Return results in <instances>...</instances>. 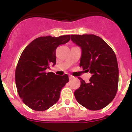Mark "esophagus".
Segmentation results:
<instances>
[{
  "label": "esophagus",
  "mask_w": 132,
  "mask_h": 132,
  "mask_svg": "<svg viewBox=\"0 0 132 132\" xmlns=\"http://www.w3.org/2000/svg\"><path fill=\"white\" fill-rule=\"evenodd\" d=\"M73 78H74V77H73V76H71V75L69 76V79L70 80H72V79H73Z\"/></svg>",
  "instance_id": "34e87169"
}]
</instances>
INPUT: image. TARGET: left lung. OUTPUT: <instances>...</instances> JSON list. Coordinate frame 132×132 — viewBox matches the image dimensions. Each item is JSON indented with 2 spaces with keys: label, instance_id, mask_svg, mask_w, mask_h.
I'll return each instance as SVG.
<instances>
[{
  "label": "left lung",
  "instance_id": "obj_1",
  "mask_svg": "<svg viewBox=\"0 0 132 132\" xmlns=\"http://www.w3.org/2000/svg\"><path fill=\"white\" fill-rule=\"evenodd\" d=\"M71 39L82 49L80 67L89 71V83L80 80L81 84L74 93L77 102L91 110L107 106L117 93L119 70L116 54L110 46L94 34L71 35Z\"/></svg>",
  "mask_w": 132,
  "mask_h": 132
}]
</instances>
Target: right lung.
<instances>
[{
    "label": "right lung",
    "instance_id": "obj_1",
    "mask_svg": "<svg viewBox=\"0 0 132 132\" xmlns=\"http://www.w3.org/2000/svg\"><path fill=\"white\" fill-rule=\"evenodd\" d=\"M70 39V35L39 37L26 46L15 71V82L19 96L27 107L44 111L59 100L68 76L46 72L50 64H56L55 50Z\"/></svg>",
    "mask_w": 132,
    "mask_h": 132
}]
</instances>
